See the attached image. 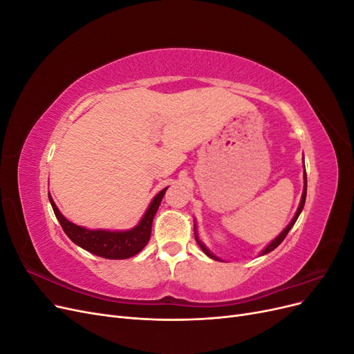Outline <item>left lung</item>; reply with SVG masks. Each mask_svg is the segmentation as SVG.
Masks as SVG:
<instances>
[{
  "label": "left lung",
  "instance_id": "8db88e82",
  "mask_svg": "<svg viewBox=\"0 0 354 354\" xmlns=\"http://www.w3.org/2000/svg\"><path fill=\"white\" fill-rule=\"evenodd\" d=\"M306 195H307V177L304 176V190H303V196H301V202H299V207H298V209H297V212H295V216H294V218H292V221L291 223H289L288 224V226H286V229L279 234V236H277L270 245H267L266 246V250H263V252H261V255H264V254H267V252H270V251H273L274 248H276V246H279L281 243H282V241L286 238V234H288V232L289 230H291L292 229V226H294V224H295V221H297V218H298V216H299V212H301L303 211V208H304V202H306ZM195 238H196V242H198V245L201 246V250L203 251V252H205L208 257H209V259H214V260H218L217 259V257L216 255H212L207 248H205V246H203V243L198 239V236H196V234H195Z\"/></svg>",
  "mask_w": 354,
  "mask_h": 354
}]
</instances>
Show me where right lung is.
I'll return each mask as SVG.
<instances>
[{
    "mask_svg": "<svg viewBox=\"0 0 354 354\" xmlns=\"http://www.w3.org/2000/svg\"><path fill=\"white\" fill-rule=\"evenodd\" d=\"M167 189L168 187L160 190L159 194L153 198L142 221L138 223L134 229L127 230V232L88 230L81 226H77V224L68 221L62 216L60 211L56 207V203L53 202L51 196H48V199L51 202L53 211H55L63 232L68 234L69 239L73 243H77L78 246H81V248L94 255L103 257V259L124 260V259H130V257L140 252L147 245L149 239H151L152 221Z\"/></svg>",
    "mask_w": 354,
    "mask_h": 354,
    "instance_id": "1",
    "label": "right lung"
}]
</instances>
